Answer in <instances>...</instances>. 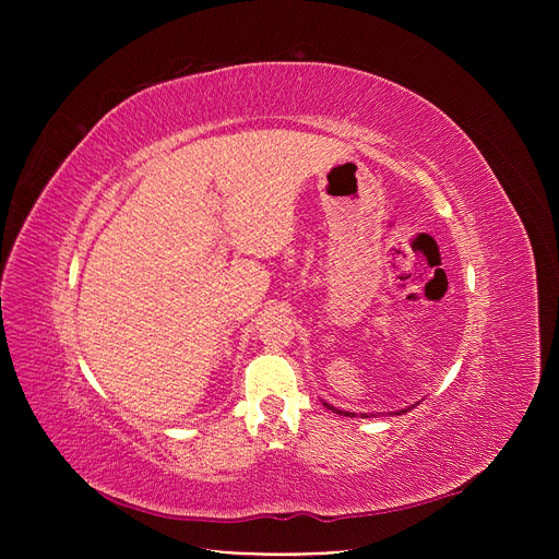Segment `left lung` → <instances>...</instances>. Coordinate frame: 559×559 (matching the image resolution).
Instances as JSON below:
<instances>
[{
    "label": "left lung",
    "instance_id": "1",
    "mask_svg": "<svg viewBox=\"0 0 559 559\" xmlns=\"http://www.w3.org/2000/svg\"><path fill=\"white\" fill-rule=\"evenodd\" d=\"M329 409H333V413H337V415H344V417H356L354 413H342V409H337V407H333L331 403H324ZM415 407V405H413ZM409 409V407H407ZM407 409H399V413H394V415H403V413H407Z\"/></svg>",
    "mask_w": 559,
    "mask_h": 559
}]
</instances>
